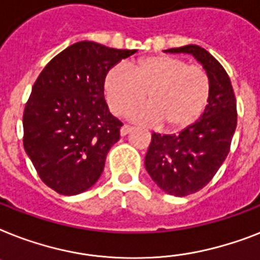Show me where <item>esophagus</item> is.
I'll return each instance as SVG.
<instances>
[{"instance_id": "34e87169", "label": "esophagus", "mask_w": 260, "mask_h": 260, "mask_svg": "<svg viewBox=\"0 0 260 260\" xmlns=\"http://www.w3.org/2000/svg\"><path fill=\"white\" fill-rule=\"evenodd\" d=\"M134 129V126L131 125H124L123 128H121V131H120V134H121V136H125V135H128L131 132V131Z\"/></svg>"}]
</instances>
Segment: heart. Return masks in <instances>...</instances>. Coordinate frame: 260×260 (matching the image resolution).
<instances>
[{"instance_id": "b5f03b06", "label": "heart", "mask_w": 260, "mask_h": 260, "mask_svg": "<svg viewBox=\"0 0 260 260\" xmlns=\"http://www.w3.org/2000/svg\"><path fill=\"white\" fill-rule=\"evenodd\" d=\"M107 103L124 116L145 99L148 104L131 113V119L170 131H183L202 117L211 97L210 76L202 67L179 57L151 56L132 67L117 65L104 81Z\"/></svg>"}]
</instances>
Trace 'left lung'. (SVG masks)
Instances as JSON below:
<instances>
[{
  "instance_id": "8db88e82",
  "label": "left lung",
  "mask_w": 260,
  "mask_h": 260,
  "mask_svg": "<svg viewBox=\"0 0 260 260\" xmlns=\"http://www.w3.org/2000/svg\"><path fill=\"white\" fill-rule=\"evenodd\" d=\"M195 57L211 80L207 109L179 135L152 134L145 170L164 192L187 196L206 187L225 160L236 129V100L231 80L216 58L198 45L164 50Z\"/></svg>"
}]
</instances>
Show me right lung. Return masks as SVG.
I'll return each mask as SVG.
<instances>
[{"label": "right lung", "mask_w": 260, "mask_h": 260, "mask_svg": "<svg viewBox=\"0 0 260 260\" xmlns=\"http://www.w3.org/2000/svg\"><path fill=\"white\" fill-rule=\"evenodd\" d=\"M136 52L80 41L42 69L22 124L25 152L49 188L77 195L99 180L123 125L104 99L105 76Z\"/></svg>", "instance_id": "obj_1"}]
</instances>
